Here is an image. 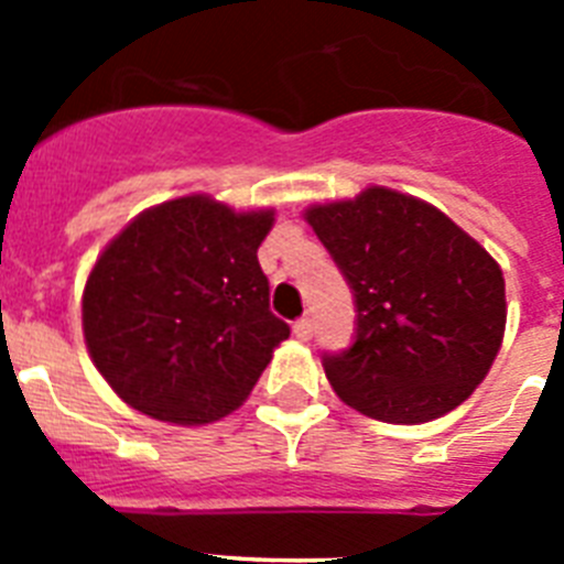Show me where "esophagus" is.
I'll list each match as a JSON object with an SVG mask.
<instances>
[{
  "mask_svg": "<svg viewBox=\"0 0 564 564\" xmlns=\"http://www.w3.org/2000/svg\"><path fill=\"white\" fill-rule=\"evenodd\" d=\"M293 333H296L299 341H307V338L313 336V322H311V318H307V316L299 318L296 325H293Z\"/></svg>",
  "mask_w": 564,
  "mask_h": 564,
  "instance_id": "1",
  "label": "esophagus"
}]
</instances>
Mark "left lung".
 Returning <instances> with one entry per match:
<instances>
[{
	"instance_id": "8db88e82",
	"label": "left lung",
	"mask_w": 564,
	"mask_h": 564,
	"mask_svg": "<svg viewBox=\"0 0 564 564\" xmlns=\"http://www.w3.org/2000/svg\"><path fill=\"white\" fill-rule=\"evenodd\" d=\"M352 288L356 341L325 361L347 406L426 423L460 406L506 333V279L491 253L430 203L370 186L305 212Z\"/></svg>"
}]
</instances>
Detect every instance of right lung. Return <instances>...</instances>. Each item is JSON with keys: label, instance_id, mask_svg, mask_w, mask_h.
<instances>
[{"label": "right lung", "instance_id": "obj_1", "mask_svg": "<svg viewBox=\"0 0 564 564\" xmlns=\"http://www.w3.org/2000/svg\"><path fill=\"white\" fill-rule=\"evenodd\" d=\"M271 226V208L188 194L138 214L104 248L84 288V341L132 410L197 426L246 401L291 336L257 259Z\"/></svg>", "mask_w": 564, "mask_h": 564}]
</instances>
